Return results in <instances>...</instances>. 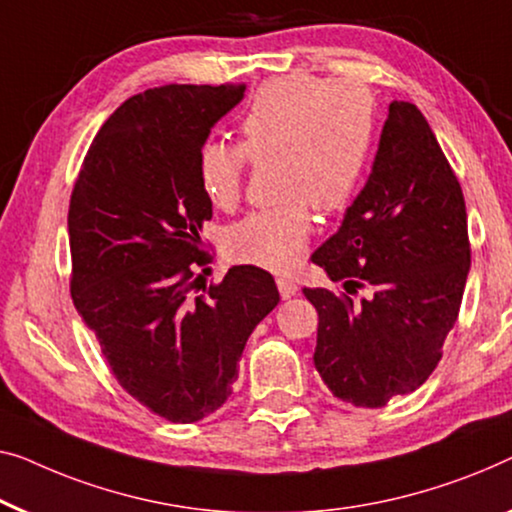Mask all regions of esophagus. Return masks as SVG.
I'll return each mask as SVG.
<instances>
[{
    "instance_id": "obj_1",
    "label": "esophagus",
    "mask_w": 512,
    "mask_h": 512,
    "mask_svg": "<svg viewBox=\"0 0 512 512\" xmlns=\"http://www.w3.org/2000/svg\"><path fill=\"white\" fill-rule=\"evenodd\" d=\"M277 286H279V293H281V298H284V300L293 298V295H298V284H295L293 279L279 277L277 279Z\"/></svg>"
}]
</instances>
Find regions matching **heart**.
<instances>
[{"label":"heart","instance_id":"b5f03b06","mask_svg":"<svg viewBox=\"0 0 512 512\" xmlns=\"http://www.w3.org/2000/svg\"><path fill=\"white\" fill-rule=\"evenodd\" d=\"M374 103L348 80L288 76L263 85L240 122L242 145L205 140L198 177L210 203L233 210L242 198L247 157L274 159L279 205L251 212L228 233V249L244 263L291 270L311 238V210L348 203L367 168Z\"/></svg>","mask_w":512,"mask_h":512}]
</instances>
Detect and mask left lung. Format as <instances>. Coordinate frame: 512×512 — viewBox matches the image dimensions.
<instances>
[{
	"label": "left lung",
	"instance_id": "obj_1",
	"mask_svg": "<svg viewBox=\"0 0 512 512\" xmlns=\"http://www.w3.org/2000/svg\"><path fill=\"white\" fill-rule=\"evenodd\" d=\"M311 263L344 288H372L362 300L305 288L318 311L314 365L332 395L379 409L420 388L457 321L471 249L462 187L413 103H390L372 173Z\"/></svg>",
	"mask_w": 512,
	"mask_h": 512
}]
</instances>
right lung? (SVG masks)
<instances>
[{
    "label": "right lung",
    "instance_id": "obj_1",
    "mask_svg": "<svg viewBox=\"0 0 512 512\" xmlns=\"http://www.w3.org/2000/svg\"><path fill=\"white\" fill-rule=\"evenodd\" d=\"M244 85H164L131 96L87 150L69 207L71 298L110 372L170 422L231 397L247 339L277 307L272 274L235 265L201 288L212 203L198 152Z\"/></svg>",
    "mask_w": 512,
    "mask_h": 512
}]
</instances>
